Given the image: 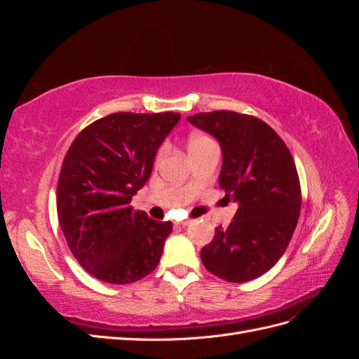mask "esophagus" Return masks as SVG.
I'll list each match as a JSON object with an SVG mask.
<instances>
[{"label": "esophagus", "mask_w": 359, "mask_h": 359, "mask_svg": "<svg viewBox=\"0 0 359 359\" xmlns=\"http://www.w3.org/2000/svg\"><path fill=\"white\" fill-rule=\"evenodd\" d=\"M190 223H191V220H182V222H177L175 226H187Z\"/></svg>", "instance_id": "1"}]
</instances>
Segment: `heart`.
<instances>
[{
  "label": "heart",
  "mask_w": 359,
  "mask_h": 359,
  "mask_svg": "<svg viewBox=\"0 0 359 359\" xmlns=\"http://www.w3.org/2000/svg\"><path fill=\"white\" fill-rule=\"evenodd\" d=\"M215 142L214 140L208 136V135H203V133H191L189 137H187V148H189V153L190 156H196L199 153H202V151H205L206 148L210 147H214ZM166 151V147L161 145L157 151V156L156 158L160 160L163 157V154H165Z\"/></svg>",
  "instance_id": "b5f03b06"
}]
</instances>
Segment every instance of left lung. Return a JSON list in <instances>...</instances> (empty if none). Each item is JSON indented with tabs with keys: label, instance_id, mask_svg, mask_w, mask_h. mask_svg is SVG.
Returning a JSON list of instances; mask_svg holds the SVG:
<instances>
[{
	"label": "left lung",
	"instance_id": "left-lung-1",
	"mask_svg": "<svg viewBox=\"0 0 359 359\" xmlns=\"http://www.w3.org/2000/svg\"><path fill=\"white\" fill-rule=\"evenodd\" d=\"M189 121L219 140L224 198L238 203L227 229L215 227L201 259L211 274L232 283L265 274L283 256L301 211V186L289 148L253 115L201 112Z\"/></svg>",
	"mask_w": 359,
	"mask_h": 359
}]
</instances>
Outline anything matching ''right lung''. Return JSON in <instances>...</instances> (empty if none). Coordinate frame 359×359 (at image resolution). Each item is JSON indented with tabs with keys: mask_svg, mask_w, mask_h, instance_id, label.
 Segmentation results:
<instances>
[{
	"mask_svg": "<svg viewBox=\"0 0 359 359\" xmlns=\"http://www.w3.org/2000/svg\"><path fill=\"white\" fill-rule=\"evenodd\" d=\"M180 118L175 112L111 114L86 126L62 160L61 231L82 268L104 283H135L160 262L172 223L149 219L130 202Z\"/></svg>",
	"mask_w": 359,
	"mask_h": 359,
	"instance_id": "right-lung-1",
	"label": "right lung"
}]
</instances>
